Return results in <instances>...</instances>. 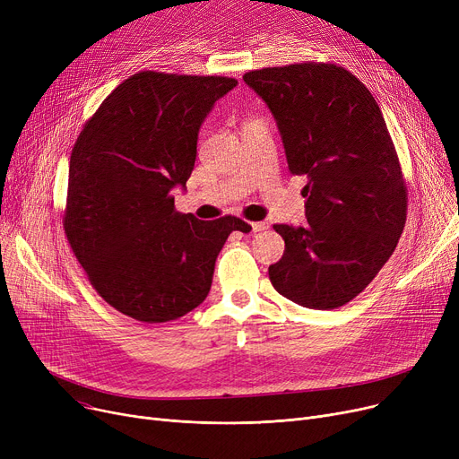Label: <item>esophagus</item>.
Returning a JSON list of instances; mask_svg holds the SVG:
<instances>
[{
  "instance_id": "34e87169",
  "label": "esophagus",
  "mask_w": 459,
  "mask_h": 459,
  "mask_svg": "<svg viewBox=\"0 0 459 459\" xmlns=\"http://www.w3.org/2000/svg\"><path fill=\"white\" fill-rule=\"evenodd\" d=\"M249 229H251V232H262L264 229H266V223H262V221L249 223Z\"/></svg>"
}]
</instances>
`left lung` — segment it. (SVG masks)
<instances>
[{
  "label": "left lung",
  "mask_w": 459,
  "mask_h": 459,
  "mask_svg": "<svg viewBox=\"0 0 459 459\" xmlns=\"http://www.w3.org/2000/svg\"><path fill=\"white\" fill-rule=\"evenodd\" d=\"M244 82L272 111L290 173L307 177V225H273L284 255L270 281L301 307H342L372 282L405 225L407 193L383 113L342 66L262 68Z\"/></svg>",
  "instance_id": "8db88e82"
}]
</instances>
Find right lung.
I'll list each match as a JSON object with an SVG mask.
<instances>
[{
    "label": "right lung",
    "instance_id": "right-lung-1",
    "mask_svg": "<svg viewBox=\"0 0 459 459\" xmlns=\"http://www.w3.org/2000/svg\"><path fill=\"white\" fill-rule=\"evenodd\" d=\"M232 78L139 72L120 83L82 130L70 156L65 232L94 290L123 315L161 324L199 307L232 230L175 210L197 139Z\"/></svg>",
    "mask_w": 459,
    "mask_h": 459
}]
</instances>
